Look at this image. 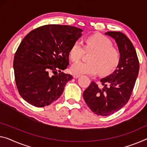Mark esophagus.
Listing matches in <instances>:
<instances>
[{
	"mask_svg": "<svg viewBox=\"0 0 147 147\" xmlns=\"http://www.w3.org/2000/svg\"><path fill=\"white\" fill-rule=\"evenodd\" d=\"M80 76V75H79V74H73V77H74V78H78Z\"/></svg>",
	"mask_w": 147,
	"mask_h": 147,
	"instance_id": "obj_1",
	"label": "esophagus"
}]
</instances>
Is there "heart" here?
Masks as SVG:
<instances>
[{
  "label": "heart",
  "instance_id": "obj_1",
  "mask_svg": "<svg viewBox=\"0 0 147 147\" xmlns=\"http://www.w3.org/2000/svg\"><path fill=\"white\" fill-rule=\"evenodd\" d=\"M85 51L92 52L88 60L89 62H80L72 65L70 69L74 74L94 75L98 72L100 76H108L117 68L120 60L119 51L112 47L111 40L101 34L87 37L85 50L80 42H74L69 49V58L72 62H78Z\"/></svg>",
  "mask_w": 147,
  "mask_h": 147
}]
</instances>
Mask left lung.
<instances>
[{
    "label": "left lung",
    "mask_w": 147,
    "mask_h": 147,
    "mask_svg": "<svg viewBox=\"0 0 147 147\" xmlns=\"http://www.w3.org/2000/svg\"><path fill=\"white\" fill-rule=\"evenodd\" d=\"M118 45L120 60L117 69L100 80L102 87L92 81L83 92L85 102L98 116L114 114L127 103L139 70V62L134 45L125 35L118 31L105 33Z\"/></svg>",
    "instance_id": "obj_1"
}]
</instances>
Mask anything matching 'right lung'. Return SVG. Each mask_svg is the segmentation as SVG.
<instances>
[{
    "instance_id": "obj_1",
    "label": "right lung",
    "mask_w": 147,
    "mask_h": 147,
    "mask_svg": "<svg viewBox=\"0 0 147 147\" xmlns=\"http://www.w3.org/2000/svg\"><path fill=\"white\" fill-rule=\"evenodd\" d=\"M82 31L76 27L51 24L36 28L24 37L13 66L18 90L26 102L44 107L60 96L73 78L61 71L69 65V49Z\"/></svg>"
}]
</instances>
